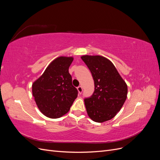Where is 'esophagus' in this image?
<instances>
[{
    "label": "esophagus",
    "mask_w": 160,
    "mask_h": 160,
    "mask_svg": "<svg viewBox=\"0 0 160 160\" xmlns=\"http://www.w3.org/2000/svg\"><path fill=\"white\" fill-rule=\"evenodd\" d=\"M77 90L79 91V93L81 94L82 92H83V88H82V86H79L78 88H77Z\"/></svg>",
    "instance_id": "34e87169"
}]
</instances>
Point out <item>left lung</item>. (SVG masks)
<instances>
[{"instance_id":"obj_1","label":"left lung","mask_w":160,"mask_h":160,"mask_svg":"<svg viewBox=\"0 0 160 160\" xmlns=\"http://www.w3.org/2000/svg\"><path fill=\"white\" fill-rule=\"evenodd\" d=\"M94 80L95 90L84 99L89 117L102 123L113 118L122 109L128 95V86L113 64L104 57H81Z\"/></svg>"}]
</instances>
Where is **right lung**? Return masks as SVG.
<instances>
[{"label": "right lung", "mask_w": 160, "mask_h": 160, "mask_svg": "<svg viewBox=\"0 0 160 160\" xmlns=\"http://www.w3.org/2000/svg\"><path fill=\"white\" fill-rule=\"evenodd\" d=\"M72 61V57L57 58L32 85L37 107L47 118H59L66 114L78 95L69 72Z\"/></svg>", "instance_id": "obj_1"}]
</instances>
